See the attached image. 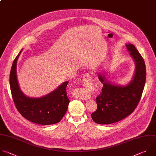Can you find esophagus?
I'll return each mask as SVG.
<instances>
[{
    "label": "esophagus",
    "mask_w": 156,
    "mask_h": 156,
    "mask_svg": "<svg viewBox=\"0 0 156 156\" xmlns=\"http://www.w3.org/2000/svg\"><path fill=\"white\" fill-rule=\"evenodd\" d=\"M83 81L84 83V84L87 86H90V83H92L91 81V78L90 76V75L88 74V73H84L83 76ZM84 94V93H83ZM87 94V93H86ZM86 96V94H78V97L82 99V100H87L88 98H87Z\"/></svg>",
    "instance_id": "1"
}]
</instances>
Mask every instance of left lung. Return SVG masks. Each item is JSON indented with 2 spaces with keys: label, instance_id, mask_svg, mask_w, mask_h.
<instances>
[{
  "label": "left lung",
  "instance_id": "1",
  "mask_svg": "<svg viewBox=\"0 0 156 156\" xmlns=\"http://www.w3.org/2000/svg\"><path fill=\"white\" fill-rule=\"evenodd\" d=\"M126 47L135 64L133 79L123 86L113 84L105 75H98L103 87L96 97L97 108L91 114L95 123L111 124L123 119L135 110L140 100L146 81L145 63L133 44H126Z\"/></svg>",
  "mask_w": 156,
  "mask_h": 156
}]
</instances>
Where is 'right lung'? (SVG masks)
<instances>
[{
	"label": "right lung",
	"instance_id": "right-lung-1",
	"mask_svg": "<svg viewBox=\"0 0 156 156\" xmlns=\"http://www.w3.org/2000/svg\"><path fill=\"white\" fill-rule=\"evenodd\" d=\"M21 51L13 62L10 74L11 92L16 108L24 118L34 123L41 125L58 123L65 115L70 102L66 90L69 82L63 83L42 97H27L20 89L16 75L17 61Z\"/></svg>",
	"mask_w": 156,
	"mask_h": 156
}]
</instances>
